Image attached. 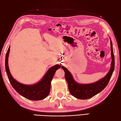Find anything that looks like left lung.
I'll use <instances>...</instances> for the list:
<instances>
[{"label": "left lung", "instance_id": "left-lung-1", "mask_svg": "<svg viewBox=\"0 0 121 121\" xmlns=\"http://www.w3.org/2000/svg\"><path fill=\"white\" fill-rule=\"evenodd\" d=\"M110 40L112 55L111 56L112 60L110 68L106 75L99 80L92 83H79L74 80L72 75L66 68L61 66V68L65 71V78L68 83L69 90L71 94L74 97L82 100L91 98L101 92L108 84L115 69V56L113 51L112 41L110 38Z\"/></svg>", "mask_w": 121, "mask_h": 121}]
</instances>
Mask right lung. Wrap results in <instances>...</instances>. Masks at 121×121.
I'll return each instance as SVG.
<instances>
[{"mask_svg":"<svg viewBox=\"0 0 121 121\" xmlns=\"http://www.w3.org/2000/svg\"><path fill=\"white\" fill-rule=\"evenodd\" d=\"M10 51L9 46L6 54L5 66L6 74L13 87L16 92L25 98L30 100H41L46 98L50 93L51 82L56 71L60 68L59 65H56L50 68L45 74L42 79L36 83L25 84L18 82L14 79L9 71L8 57Z\"/></svg>","mask_w":121,"mask_h":121,"instance_id":"obj_1","label":"right lung"}]
</instances>
